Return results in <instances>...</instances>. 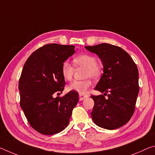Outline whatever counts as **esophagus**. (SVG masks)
Masks as SVG:
<instances>
[{
	"instance_id": "esophagus-1",
	"label": "esophagus",
	"mask_w": 155,
	"mask_h": 155,
	"mask_svg": "<svg viewBox=\"0 0 155 155\" xmlns=\"http://www.w3.org/2000/svg\"><path fill=\"white\" fill-rule=\"evenodd\" d=\"M88 95H85V94H79V100L80 101H83L86 98H87Z\"/></svg>"
}]
</instances>
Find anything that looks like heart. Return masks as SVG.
Instances as JSON below:
<instances>
[{"instance_id": "heart-1", "label": "heart", "mask_w": 155, "mask_h": 155, "mask_svg": "<svg viewBox=\"0 0 155 155\" xmlns=\"http://www.w3.org/2000/svg\"><path fill=\"white\" fill-rule=\"evenodd\" d=\"M74 64L78 68H85L84 78H87L83 81H74L68 86L70 91H74L83 94L87 92L91 86L90 77L96 79L102 73V69L96 64L97 59L94 56L90 54H81L75 57L73 60ZM74 68L68 61L63 63L61 65V74L65 81H70L72 78Z\"/></svg>"}]
</instances>
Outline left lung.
<instances>
[{
    "label": "left lung",
    "instance_id": "obj_1",
    "mask_svg": "<svg viewBox=\"0 0 155 155\" xmlns=\"http://www.w3.org/2000/svg\"><path fill=\"white\" fill-rule=\"evenodd\" d=\"M85 47L103 63V74L95 90L108 96H91L94 101L91 117L100 127L116 129L127 124L135 111L140 90L137 65L120 47L106 43Z\"/></svg>",
    "mask_w": 155,
    "mask_h": 155
}]
</instances>
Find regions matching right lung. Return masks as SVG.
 I'll return each instance as SVG.
<instances>
[{
	"instance_id": "obj_1",
	"label": "right lung",
	"mask_w": 155,
	"mask_h": 155,
	"mask_svg": "<svg viewBox=\"0 0 155 155\" xmlns=\"http://www.w3.org/2000/svg\"><path fill=\"white\" fill-rule=\"evenodd\" d=\"M74 48L46 44L33 52L23 67L18 85L20 107L30 125L41 134L54 135L64 130L78 102L74 91L63 97L53 96L64 90L61 65L74 54Z\"/></svg>"
}]
</instances>
